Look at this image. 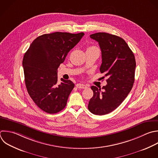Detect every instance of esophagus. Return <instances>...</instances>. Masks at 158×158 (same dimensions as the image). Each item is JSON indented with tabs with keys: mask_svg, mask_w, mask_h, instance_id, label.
<instances>
[{
	"mask_svg": "<svg viewBox=\"0 0 158 158\" xmlns=\"http://www.w3.org/2000/svg\"><path fill=\"white\" fill-rule=\"evenodd\" d=\"M76 87L77 88H82V89H85L88 87L87 85H85L84 84H82V83H77L76 85Z\"/></svg>",
	"mask_w": 158,
	"mask_h": 158,
	"instance_id": "obj_1",
	"label": "esophagus"
}]
</instances>
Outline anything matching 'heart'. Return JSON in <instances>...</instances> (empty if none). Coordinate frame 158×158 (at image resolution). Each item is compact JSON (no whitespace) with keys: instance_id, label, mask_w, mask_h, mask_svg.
I'll return each instance as SVG.
<instances>
[{"instance_id":"1","label":"heart","mask_w":158,"mask_h":158,"mask_svg":"<svg viewBox=\"0 0 158 158\" xmlns=\"http://www.w3.org/2000/svg\"><path fill=\"white\" fill-rule=\"evenodd\" d=\"M90 48H94V47H90Z\"/></svg>"}]
</instances>
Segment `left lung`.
Returning <instances> with one entry per match:
<instances>
[{
	"instance_id": "8db88e82",
	"label": "left lung",
	"mask_w": 158,
	"mask_h": 158,
	"mask_svg": "<svg viewBox=\"0 0 158 158\" xmlns=\"http://www.w3.org/2000/svg\"><path fill=\"white\" fill-rule=\"evenodd\" d=\"M90 38L98 42L102 54L100 72L107 77V85L101 89L92 86L93 96L89 110L105 115L114 110L128 96L135 81L136 62L134 54L122 38L107 33H96Z\"/></svg>"
}]
</instances>
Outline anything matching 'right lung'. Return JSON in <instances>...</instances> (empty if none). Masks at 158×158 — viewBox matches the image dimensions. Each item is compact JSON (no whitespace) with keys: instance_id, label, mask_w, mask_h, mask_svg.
<instances>
[{"instance_id":"obj_1","label":"right lung","mask_w":158,"mask_h":158,"mask_svg":"<svg viewBox=\"0 0 158 158\" xmlns=\"http://www.w3.org/2000/svg\"><path fill=\"white\" fill-rule=\"evenodd\" d=\"M84 35L44 34L36 38L25 52L22 64L26 87L33 101L43 111L56 114L66 106L75 85L63 78L59 84L57 69Z\"/></svg>"}]
</instances>
